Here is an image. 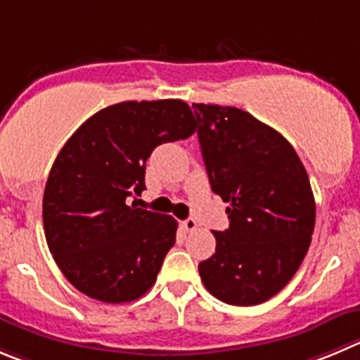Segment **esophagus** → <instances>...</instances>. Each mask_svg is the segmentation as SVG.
I'll return each mask as SVG.
<instances>
[{
    "mask_svg": "<svg viewBox=\"0 0 360 360\" xmlns=\"http://www.w3.org/2000/svg\"><path fill=\"white\" fill-rule=\"evenodd\" d=\"M182 226H184V229H186V231H194V229L198 228V222H196V219L189 217V219H186V221L182 222Z\"/></svg>",
    "mask_w": 360,
    "mask_h": 360,
    "instance_id": "34e87169",
    "label": "esophagus"
}]
</instances>
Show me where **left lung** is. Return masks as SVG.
I'll return each instance as SVG.
<instances>
[{"label": "left lung", "instance_id": "obj_1", "mask_svg": "<svg viewBox=\"0 0 360 360\" xmlns=\"http://www.w3.org/2000/svg\"><path fill=\"white\" fill-rule=\"evenodd\" d=\"M193 108L208 180L229 219L198 270L215 299L256 306L288 285L309 249L316 217L309 176L293 146L248 111Z\"/></svg>", "mask_w": 360, "mask_h": 360}]
</instances>
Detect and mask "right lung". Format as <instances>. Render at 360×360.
<instances>
[{
    "label": "right lung",
    "mask_w": 360,
    "mask_h": 360,
    "mask_svg": "<svg viewBox=\"0 0 360 360\" xmlns=\"http://www.w3.org/2000/svg\"><path fill=\"white\" fill-rule=\"evenodd\" d=\"M194 131L184 101H129L95 112L60 150L44 191V231L54 262L81 293L122 304L152 288L178 222L125 201L146 189L153 150Z\"/></svg>",
    "instance_id": "obj_1"
}]
</instances>
